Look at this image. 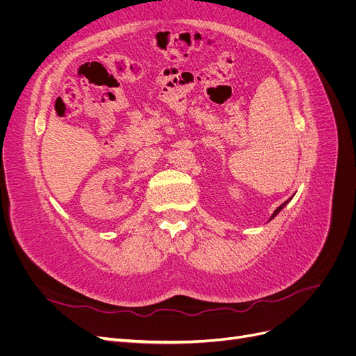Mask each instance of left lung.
<instances>
[{
  "mask_svg": "<svg viewBox=\"0 0 356 356\" xmlns=\"http://www.w3.org/2000/svg\"><path fill=\"white\" fill-rule=\"evenodd\" d=\"M288 202H289V199H288V200H286V202H284V203H282V204H281V207H279V208H277V209H276V211H275V212H273V215H272V218H275V217H276V215H277V213H279V212H281V209H282V208H284V207H285V204H286V203H288ZM272 218H270V220H272Z\"/></svg>",
  "mask_w": 356,
  "mask_h": 356,
  "instance_id": "obj_1",
  "label": "left lung"
}]
</instances>
